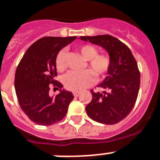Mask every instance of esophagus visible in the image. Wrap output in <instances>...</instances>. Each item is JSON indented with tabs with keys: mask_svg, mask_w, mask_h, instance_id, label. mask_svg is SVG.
Listing matches in <instances>:
<instances>
[{
	"mask_svg": "<svg viewBox=\"0 0 160 160\" xmlns=\"http://www.w3.org/2000/svg\"><path fill=\"white\" fill-rule=\"evenodd\" d=\"M73 95L75 96V97H78V96L80 95V92L74 91V92H73Z\"/></svg>",
	"mask_w": 160,
	"mask_h": 160,
	"instance_id": "esophagus-1",
	"label": "esophagus"
}]
</instances>
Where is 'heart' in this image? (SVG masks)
I'll list each match as a JSON object with an SVG mask.
<instances>
[{"mask_svg": "<svg viewBox=\"0 0 160 160\" xmlns=\"http://www.w3.org/2000/svg\"><path fill=\"white\" fill-rule=\"evenodd\" d=\"M78 52L82 56L84 60L88 61L87 71L80 73L67 74L64 78V85L69 90L81 91L86 87L94 82L95 76L98 79L103 78L109 71L111 67V58L106 53H98L95 47L84 44L77 48ZM66 52L61 50L56 58V67L59 72H62L66 69Z\"/></svg>", "mask_w": 160, "mask_h": 160, "instance_id": "b5f03b06", "label": "heart"}]
</instances>
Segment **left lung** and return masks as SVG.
<instances>
[{"instance_id": "obj_1", "label": "left lung", "mask_w": 160, "mask_h": 160, "mask_svg": "<svg viewBox=\"0 0 160 160\" xmlns=\"http://www.w3.org/2000/svg\"><path fill=\"white\" fill-rule=\"evenodd\" d=\"M107 50L111 67L107 77L98 85L102 93L91 89L92 100L85 108L89 118L97 122L113 125L131 112L138 96L141 76L137 62L130 48L111 35L80 37Z\"/></svg>"}]
</instances>
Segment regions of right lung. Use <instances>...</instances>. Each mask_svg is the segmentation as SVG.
<instances>
[{
    "mask_svg": "<svg viewBox=\"0 0 160 160\" xmlns=\"http://www.w3.org/2000/svg\"><path fill=\"white\" fill-rule=\"evenodd\" d=\"M76 37H44L31 45L17 67L15 88L19 106L32 122L50 126L62 121L67 115L71 92L62 89V84L54 80L58 76L56 58L59 51ZM52 83L60 93L49 95Z\"/></svg>",
    "mask_w": 160,
    "mask_h": 160,
    "instance_id": "1",
    "label": "right lung"
}]
</instances>
